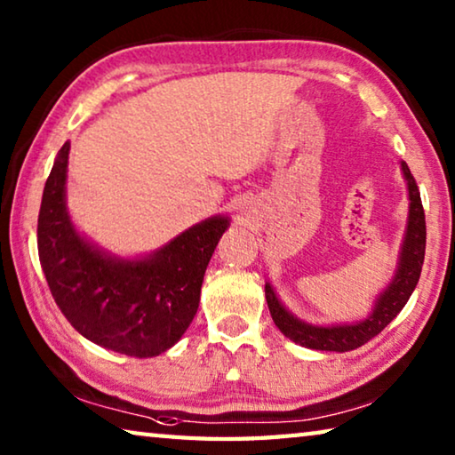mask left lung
Returning <instances> with one entry per match:
<instances>
[{
    "label": "left lung",
    "instance_id": "obj_1",
    "mask_svg": "<svg viewBox=\"0 0 455 455\" xmlns=\"http://www.w3.org/2000/svg\"><path fill=\"white\" fill-rule=\"evenodd\" d=\"M402 171L407 180V192H410V219H407V230L403 236L402 252H399V263L394 281L377 297L373 311L369 313L367 319L349 323V325L345 323V325L331 327L311 325V323L297 319L295 315L284 309L279 297H276V292L267 283L265 297L268 311H271L275 325L291 341L319 351L343 353L357 349L361 345H365L369 339L379 335L405 307L407 299L411 297L415 284L419 281L423 257H426V214H423L419 188L405 163H402Z\"/></svg>",
    "mask_w": 455,
    "mask_h": 455
}]
</instances>
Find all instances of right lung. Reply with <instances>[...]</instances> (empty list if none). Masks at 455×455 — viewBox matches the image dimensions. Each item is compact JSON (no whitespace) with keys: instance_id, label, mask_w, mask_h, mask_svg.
Returning <instances> with one entry per match:
<instances>
[{"instance_id":"add662e5","label":"right lung","mask_w":455,"mask_h":455,"mask_svg":"<svg viewBox=\"0 0 455 455\" xmlns=\"http://www.w3.org/2000/svg\"><path fill=\"white\" fill-rule=\"evenodd\" d=\"M70 142L45 180L37 252L52 297L92 343L130 357L171 349L195 319L200 287L228 217H211L144 259L114 257L76 230L66 209Z\"/></svg>"}]
</instances>
